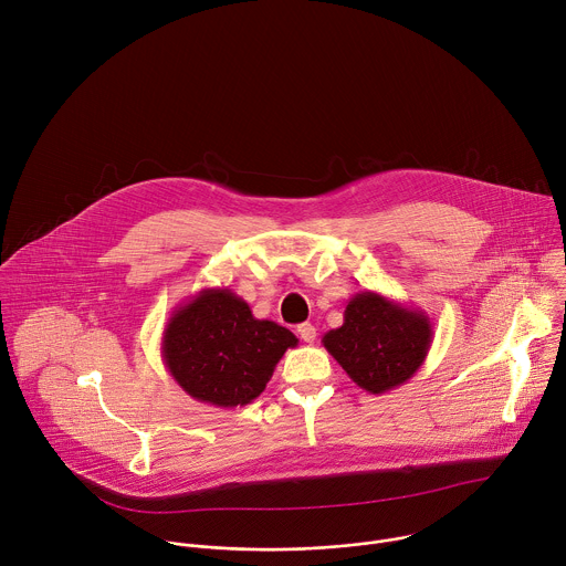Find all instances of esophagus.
<instances>
[{
	"mask_svg": "<svg viewBox=\"0 0 566 566\" xmlns=\"http://www.w3.org/2000/svg\"><path fill=\"white\" fill-rule=\"evenodd\" d=\"M297 334H300V338H302L304 343H313V340H315V327L308 325V322H304V325L297 327Z\"/></svg>",
	"mask_w": 566,
	"mask_h": 566,
	"instance_id": "34e87169",
	"label": "esophagus"
}]
</instances>
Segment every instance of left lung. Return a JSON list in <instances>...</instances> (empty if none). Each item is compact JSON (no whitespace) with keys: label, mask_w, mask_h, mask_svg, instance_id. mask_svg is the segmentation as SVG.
Segmentation results:
<instances>
[{"label":"left lung","mask_w":566,"mask_h":566,"mask_svg":"<svg viewBox=\"0 0 566 566\" xmlns=\"http://www.w3.org/2000/svg\"><path fill=\"white\" fill-rule=\"evenodd\" d=\"M432 336L426 311L360 291L347 302L343 327L322 336V345L358 387L385 394L419 371Z\"/></svg>","instance_id":"1"}]
</instances>
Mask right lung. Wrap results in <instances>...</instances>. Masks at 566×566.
I'll return each instance as SVG.
<instances>
[{"label": "right lung", "mask_w": 566, "mask_h": 566, "mask_svg": "<svg viewBox=\"0 0 566 566\" xmlns=\"http://www.w3.org/2000/svg\"><path fill=\"white\" fill-rule=\"evenodd\" d=\"M297 338L273 319H258L230 289H201L168 319L160 356L177 385L214 408L249 406Z\"/></svg>", "instance_id": "add662e5"}]
</instances>
